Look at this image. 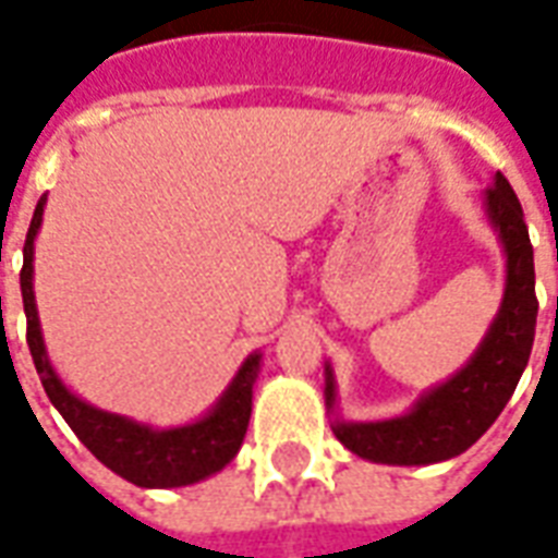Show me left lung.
<instances>
[{"mask_svg":"<svg viewBox=\"0 0 558 558\" xmlns=\"http://www.w3.org/2000/svg\"><path fill=\"white\" fill-rule=\"evenodd\" d=\"M487 215L499 230L508 254L505 299L487 338L472 355V362L445 386L427 391L410 415L376 424H335V436L352 454L400 466L439 463L463 454L499 418L505 403L514 395L535 340L538 295L523 208L502 172L487 187ZM326 403H335L331 371L326 383Z\"/></svg>","mask_w":558,"mask_h":558,"instance_id":"obj_1","label":"left lung"}]
</instances>
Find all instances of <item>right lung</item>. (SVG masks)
I'll use <instances>...</instances> for the list:
<instances>
[{"instance_id":"obj_1","label":"right lung","mask_w":558,"mask_h":558,"mask_svg":"<svg viewBox=\"0 0 558 558\" xmlns=\"http://www.w3.org/2000/svg\"><path fill=\"white\" fill-rule=\"evenodd\" d=\"M44 199H38L32 215L26 244H23V268H20V290H23V311H26V343H29L32 362L41 376V386L56 410L62 412L68 427L77 433V439L92 454L137 487H182L206 478L230 463L235 451L242 448L244 430L251 421V398H254V376L259 367V355H251L242 364L239 376L232 379L227 395L220 398L206 418L172 427V430H151L146 424L128 421L113 412H101L74 398L44 352L38 311H35V292H32V244L35 232L41 227Z\"/></svg>"}]
</instances>
